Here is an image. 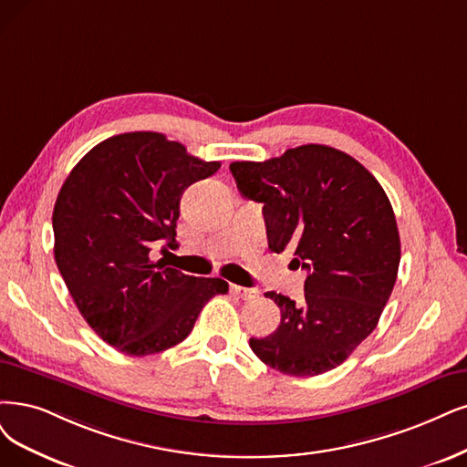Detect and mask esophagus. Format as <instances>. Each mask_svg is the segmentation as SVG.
Here are the masks:
<instances>
[{
	"label": "esophagus",
	"mask_w": 467,
	"mask_h": 467,
	"mask_svg": "<svg viewBox=\"0 0 467 467\" xmlns=\"http://www.w3.org/2000/svg\"><path fill=\"white\" fill-rule=\"evenodd\" d=\"M231 292L240 300H252L260 295L255 288H246V286H238V285H231Z\"/></svg>",
	"instance_id": "34e87169"
}]
</instances>
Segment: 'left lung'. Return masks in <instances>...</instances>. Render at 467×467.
<instances>
[{
  "label": "left lung",
  "instance_id": "8db88e82",
  "mask_svg": "<svg viewBox=\"0 0 467 467\" xmlns=\"http://www.w3.org/2000/svg\"><path fill=\"white\" fill-rule=\"evenodd\" d=\"M240 194L264 203L273 252L307 271L304 302L267 292L281 325L250 348L285 375L340 366L377 327L400 264V236L383 186L352 155L306 144L267 161H234Z\"/></svg>",
  "mask_w": 467,
  "mask_h": 467
}]
</instances>
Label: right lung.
Wrapping results in <instances>:
<instances>
[{
  "label": "right lung",
  "mask_w": 467,
  "mask_h": 467,
  "mask_svg": "<svg viewBox=\"0 0 467 467\" xmlns=\"http://www.w3.org/2000/svg\"><path fill=\"white\" fill-rule=\"evenodd\" d=\"M202 161L160 132H125L94 146L68 172L54 207L56 264L92 331L127 356L182 342L227 281L192 277L151 262L175 248L184 190L212 177Z\"/></svg>",
  "instance_id": "obj_1"
}]
</instances>
